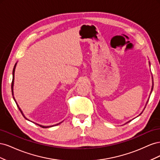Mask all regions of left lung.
<instances>
[{
  "label": "left lung",
  "instance_id": "obj_1",
  "mask_svg": "<svg viewBox=\"0 0 160 160\" xmlns=\"http://www.w3.org/2000/svg\"><path fill=\"white\" fill-rule=\"evenodd\" d=\"M149 65H150V62H149ZM153 77H152V91H151V93H152V90H153ZM148 101H149V99L148 100V101H147V103H148ZM147 105V104H146ZM145 108H146V107H145ZM144 108V109H145ZM141 113H142V112ZM141 113H140V114H141ZM139 114V115H140ZM129 122H130V121H129Z\"/></svg>",
  "mask_w": 160,
  "mask_h": 160
}]
</instances>
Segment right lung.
Listing matches in <instances>:
<instances>
[{"label":"right lung","instance_id":"add662e5","mask_svg":"<svg viewBox=\"0 0 160 160\" xmlns=\"http://www.w3.org/2000/svg\"><path fill=\"white\" fill-rule=\"evenodd\" d=\"M17 62H16L15 63V65H14V68H13V71H12V84H11V90H12V96H13V99H14V101H15V103H16V104H17V107H18V109L20 110V111L21 112V113H22V115H23V117L25 118L27 120H28L25 115H24V114H23V113H22V110L21 109V108H19V106H18V105L17 104V101H16V100H15V99H14V94H13V85H14V71H15V68H16V65H17ZM29 121V120H28ZM59 123H57V125H58V124H59ZM36 124H37V123H36ZM37 125H39V126H41V128H50V127H52V126H55V125H51V126H43V125H39V124H37Z\"/></svg>","mask_w":160,"mask_h":160}]
</instances>
